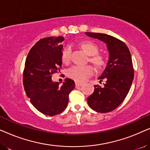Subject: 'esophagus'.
<instances>
[{
    "instance_id": "obj_1",
    "label": "esophagus",
    "mask_w": 150,
    "mask_h": 150,
    "mask_svg": "<svg viewBox=\"0 0 150 150\" xmlns=\"http://www.w3.org/2000/svg\"><path fill=\"white\" fill-rule=\"evenodd\" d=\"M75 85H76V87H81V85H83V83H79V82H76Z\"/></svg>"
}]
</instances>
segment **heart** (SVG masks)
I'll return each instance as SVG.
<instances>
[{
	"label": "heart",
	"instance_id": "obj_1",
	"mask_svg": "<svg viewBox=\"0 0 150 150\" xmlns=\"http://www.w3.org/2000/svg\"><path fill=\"white\" fill-rule=\"evenodd\" d=\"M83 50L89 55V61L98 68H101L105 64V58L103 55L98 53V47L93 42L85 41L81 44ZM71 48L70 46H65L61 53L63 62L68 63L70 60ZM94 73V68L91 65H74L67 70L66 74L69 79L79 82H84L91 76Z\"/></svg>",
	"mask_w": 150,
	"mask_h": 150
}]
</instances>
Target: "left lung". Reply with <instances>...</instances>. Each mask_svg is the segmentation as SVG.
<instances>
[{
	"label": "left lung",
	"mask_w": 150,
	"mask_h": 150,
	"mask_svg": "<svg viewBox=\"0 0 150 150\" xmlns=\"http://www.w3.org/2000/svg\"><path fill=\"white\" fill-rule=\"evenodd\" d=\"M85 34L105 43L109 53L106 68L98 78L100 82L106 80L104 87L94 85V92L87 98L88 104L96 112H110L124 101L132 85L134 70L130 50L125 43L112 36L96 33Z\"/></svg>",
	"instance_id": "left-lung-1"
}]
</instances>
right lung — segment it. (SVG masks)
Returning <instances> with one entry per match:
<instances>
[{
  "label": "right lung",
  "mask_w": 150,
  "mask_h": 150,
  "mask_svg": "<svg viewBox=\"0 0 150 150\" xmlns=\"http://www.w3.org/2000/svg\"><path fill=\"white\" fill-rule=\"evenodd\" d=\"M63 40L61 36L40 40L28 52L24 69L23 85L26 95L37 110L49 116L65 109L69 94L75 87L74 81L70 79H65L61 86L51 79L61 68Z\"/></svg>",
  "instance_id": "1"
}]
</instances>
